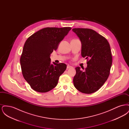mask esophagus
<instances>
[{
    "mask_svg": "<svg viewBox=\"0 0 129 129\" xmlns=\"http://www.w3.org/2000/svg\"><path fill=\"white\" fill-rule=\"evenodd\" d=\"M73 67L71 66H70V65H67V69H71V68H73Z\"/></svg>",
    "mask_w": 129,
    "mask_h": 129,
    "instance_id": "1",
    "label": "esophagus"
}]
</instances>
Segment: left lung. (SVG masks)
I'll return each instance as SVG.
<instances>
[{"label": "left lung", "instance_id": "left-lung-1", "mask_svg": "<svg viewBox=\"0 0 129 129\" xmlns=\"http://www.w3.org/2000/svg\"><path fill=\"white\" fill-rule=\"evenodd\" d=\"M73 31L81 42V55L88 60L85 71L75 68L74 86L81 92L91 94L99 90L109 75L112 64L110 44L104 37L91 29L75 28Z\"/></svg>", "mask_w": 129, "mask_h": 129}]
</instances>
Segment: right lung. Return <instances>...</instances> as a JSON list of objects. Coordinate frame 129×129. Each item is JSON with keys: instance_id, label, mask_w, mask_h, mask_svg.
<instances>
[{"instance_id": "right-lung-1", "label": "right lung", "mask_w": 129, "mask_h": 129, "mask_svg": "<svg viewBox=\"0 0 129 129\" xmlns=\"http://www.w3.org/2000/svg\"><path fill=\"white\" fill-rule=\"evenodd\" d=\"M72 29L70 27H46L32 35L25 43L20 64L23 75L31 87L44 93L55 88L66 70L64 63L51 62L50 55Z\"/></svg>"}]
</instances>
